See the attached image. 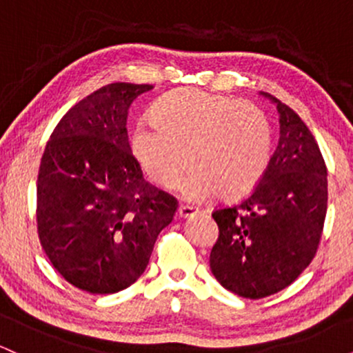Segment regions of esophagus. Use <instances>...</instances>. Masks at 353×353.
I'll return each instance as SVG.
<instances>
[{
    "label": "esophagus",
    "instance_id": "1",
    "mask_svg": "<svg viewBox=\"0 0 353 353\" xmlns=\"http://www.w3.org/2000/svg\"><path fill=\"white\" fill-rule=\"evenodd\" d=\"M197 212H201L199 208H194V205H188V204H181L179 209H177L179 217H190Z\"/></svg>",
    "mask_w": 353,
    "mask_h": 353
}]
</instances>
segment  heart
<instances>
[{"instance_id":"obj_1","label":"heart","mask_w":353,"mask_h":353,"mask_svg":"<svg viewBox=\"0 0 353 353\" xmlns=\"http://www.w3.org/2000/svg\"><path fill=\"white\" fill-rule=\"evenodd\" d=\"M151 116L134 124L129 148L157 188H174L189 164L194 171L181 188L188 199L219 194L224 201H239L264 176L272 128L255 104L182 88L161 96Z\"/></svg>"}]
</instances>
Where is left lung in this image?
Masks as SVG:
<instances>
[{
	"mask_svg": "<svg viewBox=\"0 0 353 353\" xmlns=\"http://www.w3.org/2000/svg\"><path fill=\"white\" fill-rule=\"evenodd\" d=\"M277 104L281 137L264 176L245 199L212 212L219 239L210 270L245 299L281 292L319 249L327 214V168L315 137L294 109Z\"/></svg>",
	"mask_w": 353,
	"mask_h": 353,
	"instance_id": "obj_1",
	"label": "left lung"
}]
</instances>
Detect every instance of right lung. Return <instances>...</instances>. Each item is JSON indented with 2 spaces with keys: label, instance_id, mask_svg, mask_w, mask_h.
I'll list each match as a JSON object with an SVG mask.
<instances>
[{
  "label": "right lung",
  "instance_id": "1",
  "mask_svg": "<svg viewBox=\"0 0 353 353\" xmlns=\"http://www.w3.org/2000/svg\"><path fill=\"white\" fill-rule=\"evenodd\" d=\"M151 84L112 83L81 99L48 141L38 172V236L52 267L89 294L128 289L149 264L177 199L131 154L128 109Z\"/></svg>",
  "mask_w": 353,
  "mask_h": 353
}]
</instances>
